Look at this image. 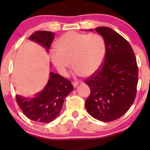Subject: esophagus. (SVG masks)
I'll return each instance as SVG.
<instances>
[{
    "label": "esophagus",
    "instance_id": "esophagus-1",
    "mask_svg": "<svg viewBox=\"0 0 150 150\" xmlns=\"http://www.w3.org/2000/svg\"><path fill=\"white\" fill-rule=\"evenodd\" d=\"M72 84H73V85L74 87H76L78 85L79 83L77 82H72Z\"/></svg>",
    "mask_w": 150,
    "mask_h": 150
}]
</instances>
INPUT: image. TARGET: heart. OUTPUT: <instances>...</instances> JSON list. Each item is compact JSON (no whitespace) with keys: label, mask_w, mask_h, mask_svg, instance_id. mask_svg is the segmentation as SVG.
Segmentation results:
<instances>
[{"label":"heart","mask_w":150,"mask_h":150,"mask_svg":"<svg viewBox=\"0 0 150 150\" xmlns=\"http://www.w3.org/2000/svg\"><path fill=\"white\" fill-rule=\"evenodd\" d=\"M106 55V44L100 34L68 32L56 42V49L50 51L51 62L63 76L71 64L77 76H90L100 69ZM72 63H71V61Z\"/></svg>","instance_id":"heart-1"}]
</instances>
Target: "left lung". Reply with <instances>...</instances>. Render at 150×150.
<instances>
[{"mask_svg": "<svg viewBox=\"0 0 150 150\" xmlns=\"http://www.w3.org/2000/svg\"><path fill=\"white\" fill-rule=\"evenodd\" d=\"M95 30L104 38L106 55L100 69L85 81L91 90L85 107L96 119L111 122L120 118L134 102L138 68L126 39L109 27H99Z\"/></svg>", "mask_w": 150, "mask_h": 150, "instance_id": "8db88e82", "label": "left lung"}]
</instances>
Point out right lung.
Masks as SVG:
<instances>
[{
	"label": "right lung",
	"mask_w": 150,
	"mask_h": 150,
	"mask_svg": "<svg viewBox=\"0 0 150 150\" xmlns=\"http://www.w3.org/2000/svg\"><path fill=\"white\" fill-rule=\"evenodd\" d=\"M54 33L37 31L29 37L49 51L54 39ZM73 86L68 79L51 72L47 85L36 97L29 99L16 95V101L22 113L30 120L48 123L59 116L66 96L73 90Z\"/></svg>",
	"instance_id": "1"
}]
</instances>
